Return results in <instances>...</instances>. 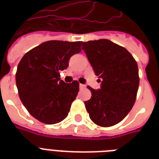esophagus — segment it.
<instances>
[{
	"mask_svg": "<svg viewBox=\"0 0 159 159\" xmlns=\"http://www.w3.org/2000/svg\"><path fill=\"white\" fill-rule=\"evenodd\" d=\"M85 87H86V86H85V85H83V84H80L79 85L80 89H84Z\"/></svg>",
	"mask_w": 159,
	"mask_h": 159,
	"instance_id": "1",
	"label": "esophagus"
}]
</instances>
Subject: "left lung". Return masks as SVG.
Returning a JSON list of instances; mask_svg holds the SVG:
<instances>
[{"instance_id": "1", "label": "left lung", "mask_w": 159, "mask_h": 159, "mask_svg": "<svg viewBox=\"0 0 159 159\" xmlns=\"http://www.w3.org/2000/svg\"><path fill=\"white\" fill-rule=\"evenodd\" d=\"M95 74L101 78V88H87L91 99L85 102L95 124L110 127L120 122L135 102L139 78L137 62L126 48L108 40L82 43Z\"/></svg>"}]
</instances>
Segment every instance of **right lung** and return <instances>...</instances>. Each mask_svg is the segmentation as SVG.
Returning <instances> with one entry per match:
<instances>
[{
	"instance_id": "add662e5",
	"label": "right lung",
	"mask_w": 159,
	"mask_h": 159,
	"mask_svg": "<svg viewBox=\"0 0 159 159\" xmlns=\"http://www.w3.org/2000/svg\"><path fill=\"white\" fill-rule=\"evenodd\" d=\"M82 42L50 40L24 55L17 67L19 96L31 116L44 124L64 120L79 92V83H66L60 71L68 67L70 57L81 52Z\"/></svg>"
}]
</instances>
